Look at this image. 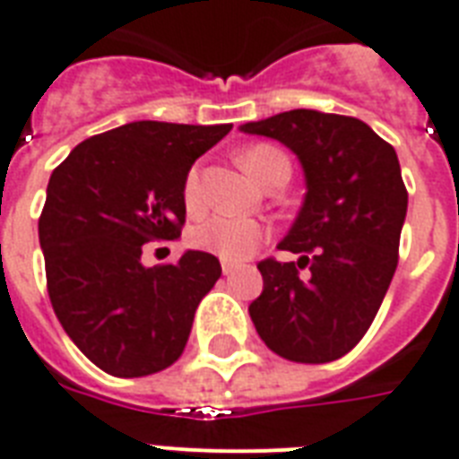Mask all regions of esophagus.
Wrapping results in <instances>:
<instances>
[{
  "mask_svg": "<svg viewBox=\"0 0 459 459\" xmlns=\"http://www.w3.org/2000/svg\"><path fill=\"white\" fill-rule=\"evenodd\" d=\"M233 269H236V264H233V262H229V260H221V272L226 276L229 274H233Z\"/></svg>",
  "mask_w": 459,
  "mask_h": 459,
  "instance_id": "esophagus-1",
  "label": "esophagus"
}]
</instances>
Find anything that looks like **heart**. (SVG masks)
<instances>
[{
    "instance_id": "b5f03b06",
    "label": "heart",
    "mask_w": 459,
    "mask_h": 459,
    "mask_svg": "<svg viewBox=\"0 0 459 459\" xmlns=\"http://www.w3.org/2000/svg\"><path fill=\"white\" fill-rule=\"evenodd\" d=\"M240 163L247 173L253 175L255 180L264 183L267 175L281 163H289L286 156L279 149L269 144H257L250 146L247 152H243ZM183 199L185 206L195 212L202 202L199 197V178L197 170H190V175L185 178L183 187ZM264 240V226L255 219L247 216H226V214H214L206 216L199 223H195L190 230V243L199 250L206 253H214L223 260H245L260 247Z\"/></svg>"
}]
</instances>
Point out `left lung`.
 Instances as JSON below:
<instances>
[{
    "instance_id": "8db88e82",
    "label": "left lung",
    "mask_w": 459,
    "mask_h": 459,
    "mask_svg": "<svg viewBox=\"0 0 459 459\" xmlns=\"http://www.w3.org/2000/svg\"><path fill=\"white\" fill-rule=\"evenodd\" d=\"M240 132L281 142L306 175L300 212L279 243L299 260L257 264L255 330L289 361H337L361 342L397 269L407 216L397 153L366 122L306 108Z\"/></svg>"
}]
</instances>
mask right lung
<instances>
[{"label":"right lung","instance_id":"obj_1","mask_svg":"<svg viewBox=\"0 0 459 459\" xmlns=\"http://www.w3.org/2000/svg\"><path fill=\"white\" fill-rule=\"evenodd\" d=\"M230 125L139 120L82 142L50 175L38 221L48 293L69 339L117 377L159 373L183 354L199 300L221 276L185 250L144 267L142 247L178 240L185 178Z\"/></svg>","mask_w":459,"mask_h":459}]
</instances>
